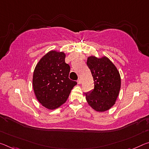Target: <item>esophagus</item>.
I'll return each instance as SVG.
<instances>
[{"label":"esophagus","mask_w":149,"mask_h":149,"mask_svg":"<svg viewBox=\"0 0 149 149\" xmlns=\"http://www.w3.org/2000/svg\"><path fill=\"white\" fill-rule=\"evenodd\" d=\"M77 84H81V79L79 78L77 80Z\"/></svg>","instance_id":"esophagus-1"}]
</instances>
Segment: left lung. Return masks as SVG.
I'll use <instances>...</instances> for the list:
<instances>
[{
    "instance_id": "left-lung-1",
    "label": "left lung",
    "mask_w": 149,
    "mask_h": 149,
    "mask_svg": "<svg viewBox=\"0 0 149 149\" xmlns=\"http://www.w3.org/2000/svg\"><path fill=\"white\" fill-rule=\"evenodd\" d=\"M94 89L85 93L88 104L97 111H105L115 104L121 88V77L115 65L107 57L87 58Z\"/></svg>"
}]
</instances>
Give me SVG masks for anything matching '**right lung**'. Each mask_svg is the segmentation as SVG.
<instances>
[{"label":"right lung","instance_id":"right-lung-1","mask_svg":"<svg viewBox=\"0 0 149 149\" xmlns=\"http://www.w3.org/2000/svg\"><path fill=\"white\" fill-rule=\"evenodd\" d=\"M63 52L50 51L42 57L33 74V89L38 101L49 109L64 103L76 81L69 78L70 66Z\"/></svg>","mask_w":149,"mask_h":149}]
</instances>
